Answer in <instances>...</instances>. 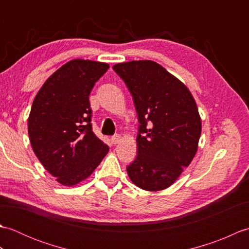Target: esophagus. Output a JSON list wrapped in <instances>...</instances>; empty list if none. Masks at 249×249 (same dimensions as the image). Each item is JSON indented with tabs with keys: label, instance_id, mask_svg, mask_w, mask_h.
I'll use <instances>...</instances> for the list:
<instances>
[{
	"label": "esophagus",
	"instance_id": "esophagus-1",
	"mask_svg": "<svg viewBox=\"0 0 249 249\" xmlns=\"http://www.w3.org/2000/svg\"><path fill=\"white\" fill-rule=\"evenodd\" d=\"M121 140H122V137L120 135H114L112 138H111V141H112V143H114V144L119 143Z\"/></svg>",
	"mask_w": 249,
	"mask_h": 249
}]
</instances>
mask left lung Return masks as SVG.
<instances>
[{"label":"left lung","instance_id":"obj_1","mask_svg":"<svg viewBox=\"0 0 249 249\" xmlns=\"http://www.w3.org/2000/svg\"><path fill=\"white\" fill-rule=\"evenodd\" d=\"M113 70L133 95L140 123L128 177L146 192L170 187L198 151L202 125L193 94L154 61L119 63Z\"/></svg>","mask_w":249,"mask_h":249}]
</instances>
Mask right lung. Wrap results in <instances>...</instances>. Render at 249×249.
I'll return each instance as SVG.
<instances>
[{"mask_svg": "<svg viewBox=\"0 0 249 249\" xmlns=\"http://www.w3.org/2000/svg\"><path fill=\"white\" fill-rule=\"evenodd\" d=\"M109 64L75 59L47 79L28 119L36 157L55 181L75 186L88 178L109 152L93 133L89 93Z\"/></svg>", "mask_w": 249, "mask_h": 249, "instance_id": "right-lung-1", "label": "right lung"}]
</instances>
